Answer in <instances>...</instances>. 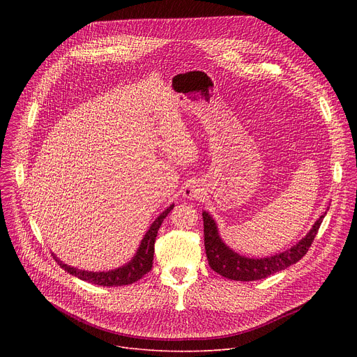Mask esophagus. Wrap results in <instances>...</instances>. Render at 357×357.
Here are the masks:
<instances>
[{
	"label": "esophagus",
	"mask_w": 357,
	"mask_h": 357,
	"mask_svg": "<svg viewBox=\"0 0 357 357\" xmlns=\"http://www.w3.org/2000/svg\"><path fill=\"white\" fill-rule=\"evenodd\" d=\"M199 195H200V189H199L197 185H195V183L188 185V186H185V189H183V196H185V197L193 199V197H196V196H199Z\"/></svg>",
	"instance_id": "obj_1"
}]
</instances>
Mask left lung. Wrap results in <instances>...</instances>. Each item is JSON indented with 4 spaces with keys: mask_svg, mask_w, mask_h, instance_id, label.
Here are the masks:
<instances>
[{
    "mask_svg": "<svg viewBox=\"0 0 357 357\" xmlns=\"http://www.w3.org/2000/svg\"><path fill=\"white\" fill-rule=\"evenodd\" d=\"M326 213H324L312 226L302 240L294 244L291 248L274 254L271 257L264 259H250L240 256L238 252L233 251L220 237L219 229L213 218L203 212V231H205V250L209 266L213 271L220 274L225 278L234 281H256L267 278L278 271L288 268L289 266L298 263L305 254L308 252L319 226Z\"/></svg>",
    "mask_w": 357,
    "mask_h": 357,
    "instance_id": "obj_1",
    "label": "left lung"
}]
</instances>
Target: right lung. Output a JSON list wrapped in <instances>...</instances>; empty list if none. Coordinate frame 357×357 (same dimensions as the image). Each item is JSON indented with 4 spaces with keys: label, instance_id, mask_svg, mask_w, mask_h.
Here are the masks:
<instances>
[{
    "label": "right lung",
    "instance_id": "1",
    "mask_svg": "<svg viewBox=\"0 0 357 357\" xmlns=\"http://www.w3.org/2000/svg\"><path fill=\"white\" fill-rule=\"evenodd\" d=\"M172 209H174V205L167 208L154 220V223L149 226L148 231L142 237L141 244H139V247L135 252V256L127 264H124L119 268L109 270V271H86V270H79V268H75V267H70V266L65 264L63 261H61L55 256V254H54V259L61 266V268H63L69 274H72V275H75V277H77L83 281L96 284V285L121 287V285L132 284V282L138 281L139 278H142L152 268V260H154V244H155L158 230H160L164 219L168 216V213Z\"/></svg>",
    "mask_w": 357,
    "mask_h": 357
}]
</instances>
